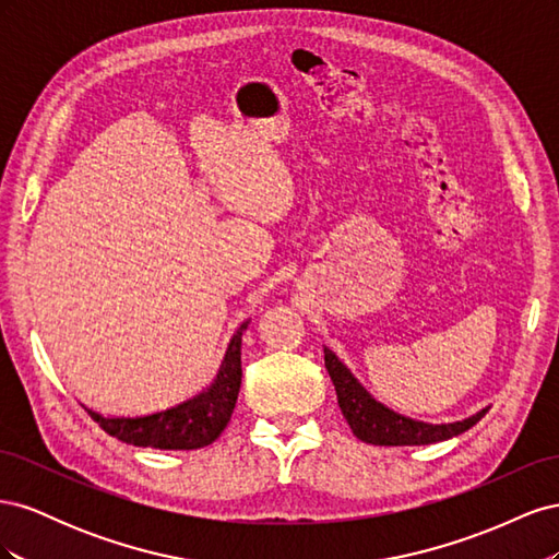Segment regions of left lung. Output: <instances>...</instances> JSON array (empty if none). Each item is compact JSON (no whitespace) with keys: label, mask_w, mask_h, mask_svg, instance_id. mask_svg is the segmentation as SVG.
<instances>
[{"label":"left lung","mask_w":559,"mask_h":559,"mask_svg":"<svg viewBox=\"0 0 559 559\" xmlns=\"http://www.w3.org/2000/svg\"><path fill=\"white\" fill-rule=\"evenodd\" d=\"M324 364L335 386L337 405H341L352 433L370 445H429L448 441V438L471 429L487 413L485 408L462 421H452V425H429V421L403 417L370 396L359 380L349 373L347 366L337 361L335 354L326 347Z\"/></svg>","instance_id":"left-lung-1"}]
</instances>
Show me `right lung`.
<instances>
[{"mask_svg": "<svg viewBox=\"0 0 559 559\" xmlns=\"http://www.w3.org/2000/svg\"><path fill=\"white\" fill-rule=\"evenodd\" d=\"M249 321L235 331L216 380L205 392L144 417H103L93 411L91 417L109 436L138 448L158 450H198L214 443L226 429L242 382V333Z\"/></svg>", "mask_w": 559, "mask_h": 559, "instance_id": "obj_1", "label": "right lung"}]
</instances>
